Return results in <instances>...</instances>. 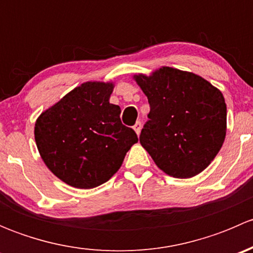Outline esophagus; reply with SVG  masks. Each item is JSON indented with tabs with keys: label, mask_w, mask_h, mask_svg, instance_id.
<instances>
[{
	"label": "esophagus",
	"mask_w": 253,
	"mask_h": 253,
	"mask_svg": "<svg viewBox=\"0 0 253 253\" xmlns=\"http://www.w3.org/2000/svg\"><path fill=\"white\" fill-rule=\"evenodd\" d=\"M133 129H134V131H136V133L139 136V133H141V129H142V124H141V122L137 121L136 125H134V126H133Z\"/></svg>",
	"instance_id": "obj_1"
}]
</instances>
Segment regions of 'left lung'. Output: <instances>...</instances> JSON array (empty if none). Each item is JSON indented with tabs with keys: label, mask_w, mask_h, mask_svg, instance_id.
I'll list each match as a JSON object with an SVG mask.
<instances>
[{
	"label": "left lung",
	"mask_w": 253,
	"mask_h": 253,
	"mask_svg": "<svg viewBox=\"0 0 253 253\" xmlns=\"http://www.w3.org/2000/svg\"><path fill=\"white\" fill-rule=\"evenodd\" d=\"M133 78L150 105L149 121L139 136L142 147L172 177L202 172L225 139L226 104L221 91L201 76L167 66Z\"/></svg>",
	"instance_id": "obj_1"
}]
</instances>
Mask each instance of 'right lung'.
Instances as JSON below:
<instances>
[{
    "mask_svg": "<svg viewBox=\"0 0 253 253\" xmlns=\"http://www.w3.org/2000/svg\"><path fill=\"white\" fill-rule=\"evenodd\" d=\"M112 82H85L42 112L34 127L40 157L53 175L76 188H94L117 172L138 142L110 104Z\"/></svg>",
    "mask_w": 253,
    "mask_h": 253,
    "instance_id": "obj_1",
    "label": "right lung"
}]
</instances>
